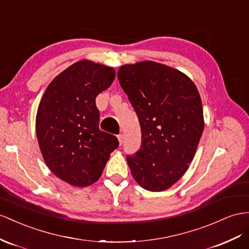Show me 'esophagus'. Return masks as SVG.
Listing matches in <instances>:
<instances>
[{"mask_svg": "<svg viewBox=\"0 0 249 249\" xmlns=\"http://www.w3.org/2000/svg\"><path fill=\"white\" fill-rule=\"evenodd\" d=\"M118 140H119L120 145H122V144H123V141H124V135H122V133H121V135H119V136H118Z\"/></svg>", "mask_w": 249, "mask_h": 249, "instance_id": "esophagus-1", "label": "esophagus"}]
</instances>
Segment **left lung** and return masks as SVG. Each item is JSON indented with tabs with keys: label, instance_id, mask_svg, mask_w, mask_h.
Returning <instances> with one entry per match:
<instances>
[{
	"label": "left lung",
	"instance_id": "left-lung-1",
	"mask_svg": "<svg viewBox=\"0 0 249 249\" xmlns=\"http://www.w3.org/2000/svg\"><path fill=\"white\" fill-rule=\"evenodd\" d=\"M118 79L142 132L141 148L126 157L131 175L145 189L166 190L186 173L200 142V93L186 74L152 61L121 66Z\"/></svg>",
	"mask_w": 249,
	"mask_h": 249
}]
</instances>
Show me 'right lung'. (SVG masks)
I'll list each match as a JSON object with an SVG mask.
<instances>
[{
    "label": "right lung",
    "instance_id": "1",
    "mask_svg": "<svg viewBox=\"0 0 249 249\" xmlns=\"http://www.w3.org/2000/svg\"><path fill=\"white\" fill-rule=\"evenodd\" d=\"M116 71L88 60L58 74L46 88L37 108L36 138L49 169L76 187L89 186L101 177L116 136L99 128L97 95L111 85Z\"/></svg>",
    "mask_w": 249,
    "mask_h": 249
}]
</instances>
